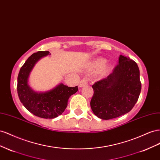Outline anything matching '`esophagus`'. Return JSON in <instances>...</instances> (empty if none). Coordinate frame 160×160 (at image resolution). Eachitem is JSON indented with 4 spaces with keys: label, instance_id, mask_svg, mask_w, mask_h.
<instances>
[{
    "label": "esophagus",
    "instance_id": "obj_1",
    "mask_svg": "<svg viewBox=\"0 0 160 160\" xmlns=\"http://www.w3.org/2000/svg\"><path fill=\"white\" fill-rule=\"evenodd\" d=\"M88 80L87 78H83L79 83V87H82V86H84L86 84H88Z\"/></svg>",
    "mask_w": 160,
    "mask_h": 160
}]
</instances>
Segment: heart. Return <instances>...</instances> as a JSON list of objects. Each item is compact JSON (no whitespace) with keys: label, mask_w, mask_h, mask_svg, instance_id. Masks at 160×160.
<instances>
[{"label":"heart","mask_w":160,"mask_h":160,"mask_svg":"<svg viewBox=\"0 0 160 160\" xmlns=\"http://www.w3.org/2000/svg\"><path fill=\"white\" fill-rule=\"evenodd\" d=\"M97 66L98 67V68H102L103 67L104 65L106 64V60H104V59H102V58H100V59H98V60L97 61Z\"/></svg>","instance_id":"heart-1"}]
</instances>
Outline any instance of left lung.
<instances>
[{"label": "left lung", "instance_id": "1", "mask_svg": "<svg viewBox=\"0 0 160 160\" xmlns=\"http://www.w3.org/2000/svg\"><path fill=\"white\" fill-rule=\"evenodd\" d=\"M139 75L137 63L121 55L111 74L92 86L94 94L90 107L94 115L108 120L129 112L141 92Z\"/></svg>", "mask_w": 160, "mask_h": 160}]
</instances>
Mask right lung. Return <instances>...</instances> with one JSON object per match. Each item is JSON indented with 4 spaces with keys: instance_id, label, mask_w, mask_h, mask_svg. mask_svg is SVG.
Instances as JSON below:
<instances>
[{
    "instance_id": "1",
    "label": "right lung",
    "mask_w": 160,
    "mask_h": 160,
    "mask_svg": "<svg viewBox=\"0 0 160 160\" xmlns=\"http://www.w3.org/2000/svg\"><path fill=\"white\" fill-rule=\"evenodd\" d=\"M48 51L34 53L27 59L20 69L17 78V93L23 106L34 115L43 118H53L65 111L68 100L78 88L58 84L51 90L36 92L28 84L30 72L41 58L50 55Z\"/></svg>"
}]
</instances>
